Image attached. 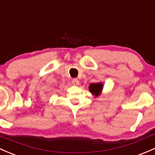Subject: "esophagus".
<instances>
[{"instance_id":"34e87169","label":"esophagus","mask_w":155,"mask_h":155,"mask_svg":"<svg viewBox=\"0 0 155 155\" xmlns=\"http://www.w3.org/2000/svg\"><path fill=\"white\" fill-rule=\"evenodd\" d=\"M79 81H78V79H74L72 81V84L74 85V86H78V85H79Z\"/></svg>"}]
</instances>
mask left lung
Masks as SVG:
<instances>
[{
  "mask_svg": "<svg viewBox=\"0 0 155 155\" xmlns=\"http://www.w3.org/2000/svg\"><path fill=\"white\" fill-rule=\"evenodd\" d=\"M102 89H103V84L102 83H91L88 86V90L91 92L92 94L95 97H98L102 93Z\"/></svg>",
  "mask_w": 155,
  "mask_h": 155,
  "instance_id": "8db88e82",
  "label": "left lung"
}]
</instances>
